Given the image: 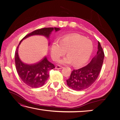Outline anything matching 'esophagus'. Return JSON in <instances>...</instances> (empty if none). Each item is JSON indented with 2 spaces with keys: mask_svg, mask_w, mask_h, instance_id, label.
<instances>
[{
  "mask_svg": "<svg viewBox=\"0 0 120 120\" xmlns=\"http://www.w3.org/2000/svg\"><path fill=\"white\" fill-rule=\"evenodd\" d=\"M63 67L61 66H56V69H60V68H63Z\"/></svg>",
  "mask_w": 120,
  "mask_h": 120,
  "instance_id": "1",
  "label": "esophagus"
}]
</instances>
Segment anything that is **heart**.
Instances as JSON below:
<instances>
[{
    "instance_id": "heart-1",
    "label": "heart",
    "mask_w": 120,
    "mask_h": 120,
    "mask_svg": "<svg viewBox=\"0 0 120 120\" xmlns=\"http://www.w3.org/2000/svg\"><path fill=\"white\" fill-rule=\"evenodd\" d=\"M94 45L91 40L79 34L67 35L59 42L55 40L50 48L51 56L54 61H57L66 52L68 56L59 61L61 64L72 63L79 67L89 60L93 52Z\"/></svg>"
}]
</instances>
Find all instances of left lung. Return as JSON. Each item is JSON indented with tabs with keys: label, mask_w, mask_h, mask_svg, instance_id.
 <instances>
[{
	"label": "left lung",
	"mask_w": 120,
	"mask_h": 120,
	"mask_svg": "<svg viewBox=\"0 0 120 120\" xmlns=\"http://www.w3.org/2000/svg\"><path fill=\"white\" fill-rule=\"evenodd\" d=\"M98 52L90 62L86 66L72 71L67 80V85L72 90H81L88 88L96 81L103 64L105 54L99 41Z\"/></svg>",
	"instance_id": "1"
}]
</instances>
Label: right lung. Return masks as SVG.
Instances as JSON below:
<instances>
[{
  "instance_id": "obj_1",
  "label": "right lung",
  "mask_w": 120,
  "mask_h": 120,
  "mask_svg": "<svg viewBox=\"0 0 120 120\" xmlns=\"http://www.w3.org/2000/svg\"><path fill=\"white\" fill-rule=\"evenodd\" d=\"M53 30L57 31L60 29L57 27H45L30 32L21 40L15 50V63L17 74L23 82L31 88H39L44 85L49 76V71L55 68V66L48 61L46 56L34 64H24L19 57L18 48L22 40L26 38L34 35H42L49 38V34Z\"/></svg>"
}]
</instances>
